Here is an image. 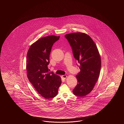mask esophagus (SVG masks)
<instances>
[{
    "label": "esophagus",
    "instance_id": "obj_1",
    "mask_svg": "<svg viewBox=\"0 0 124 124\" xmlns=\"http://www.w3.org/2000/svg\"><path fill=\"white\" fill-rule=\"evenodd\" d=\"M67 77V76H66V75H62V78H64V79H65Z\"/></svg>",
    "mask_w": 124,
    "mask_h": 124
}]
</instances>
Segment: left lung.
Instances as JSON below:
<instances>
[{"mask_svg":"<svg viewBox=\"0 0 124 124\" xmlns=\"http://www.w3.org/2000/svg\"><path fill=\"white\" fill-rule=\"evenodd\" d=\"M65 37L71 46L74 58L80 64V71L76 75L78 84L73 90L78 97H84L92 90L99 76L101 60L92 39L83 33H73Z\"/></svg>","mask_w":124,"mask_h":124,"instance_id":"1","label":"left lung"}]
</instances>
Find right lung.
<instances>
[{"label": "right lung", "instance_id": "add662e5", "mask_svg": "<svg viewBox=\"0 0 124 124\" xmlns=\"http://www.w3.org/2000/svg\"><path fill=\"white\" fill-rule=\"evenodd\" d=\"M59 38L54 35L43 37L32 44L27 54L28 78L37 92L46 99L57 95L62 82L60 77L49 72L47 66L51 48Z\"/></svg>", "mask_w": 124, "mask_h": 124}]
</instances>
